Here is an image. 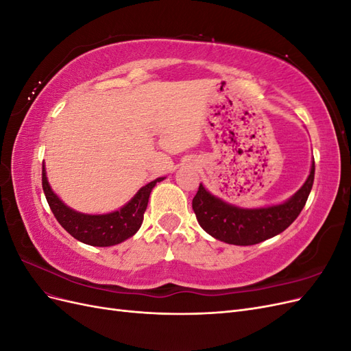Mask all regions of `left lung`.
<instances>
[{
  "label": "left lung",
  "mask_w": 351,
  "mask_h": 351,
  "mask_svg": "<svg viewBox=\"0 0 351 351\" xmlns=\"http://www.w3.org/2000/svg\"><path fill=\"white\" fill-rule=\"evenodd\" d=\"M315 161L309 177L297 192L282 204L262 208H240L222 200L200 183L193 197V210L199 226L209 236L236 246H252L275 237L299 217L313 186Z\"/></svg>",
  "instance_id": "1"
}]
</instances>
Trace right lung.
I'll return each mask as SVG.
<instances>
[{"mask_svg":"<svg viewBox=\"0 0 351 351\" xmlns=\"http://www.w3.org/2000/svg\"><path fill=\"white\" fill-rule=\"evenodd\" d=\"M164 178L165 177H159L139 189V192L120 209L112 210L110 214L92 215L67 206L51 189L45 165L42 167V187H44V193L52 214L69 234L84 244L97 247L114 246V244H119L136 234L143 222V214L152 189Z\"/></svg>","mask_w":351,"mask_h":351,"instance_id":"obj_1","label":"right lung"}]
</instances>
